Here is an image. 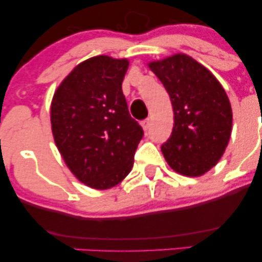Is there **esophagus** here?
I'll return each mask as SVG.
<instances>
[{
	"label": "esophagus",
	"mask_w": 262,
	"mask_h": 262,
	"mask_svg": "<svg viewBox=\"0 0 262 262\" xmlns=\"http://www.w3.org/2000/svg\"><path fill=\"white\" fill-rule=\"evenodd\" d=\"M150 124H151V121H150V119L148 118V119H144V121H141L140 122V125L141 127H143V129L144 130H148V129L150 128Z\"/></svg>",
	"instance_id": "esophagus-1"
}]
</instances>
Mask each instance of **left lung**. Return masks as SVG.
I'll list each match as a JSON object with an SVG mask.
<instances>
[{"label": "left lung", "instance_id": "left-lung-1", "mask_svg": "<svg viewBox=\"0 0 262 262\" xmlns=\"http://www.w3.org/2000/svg\"><path fill=\"white\" fill-rule=\"evenodd\" d=\"M148 66L172 103V133L161 145L165 160L183 176H202L217 165L229 143V98L214 75L186 54H173Z\"/></svg>", "mask_w": 262, "mask_h": 262}]
</instances>
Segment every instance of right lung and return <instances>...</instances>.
Here are the masks:
<instances>
[{
	"instance_id": "add662e5",
	"label": "right lung",
	"mask_w": 262,
	"mask_h": 262,
	"mask_svg": "<svg viewBox=\"0 0 262 262\" xmlns=\"http://www.w3.org/2000/svg\"><path fill=\"white\" fill-rule=\"evenodd\" d=\"M128 66L127 59L93 56L74 68L53 96L54 141L75 177L95 189L128 176L144 135L122 91Z\"/></svg>"
}]
</instances>
